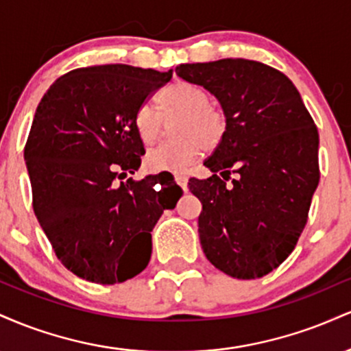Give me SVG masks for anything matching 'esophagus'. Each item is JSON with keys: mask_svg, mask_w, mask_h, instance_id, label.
Here are the masks:
<instances>
[{"mask_svg": "<svg viewBox=\"0 0 351 351\" xmlns=\"http://www.w3.org/2000/svg\"><path fill=\"white\" fill-rule=\"evenodd\" d=\"M175 180H176V183H178L180 186L183 188L184 191H186V186H188V176H186V175H183V173H176V175H175Z\"/></svg>", "mask_w": 351, "mask_h": 351, "instance_id": "1", "label": "esophagus"}]
</instances>
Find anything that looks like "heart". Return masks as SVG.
<instances>
[{"label":"heart","mask_w":351,"mask_h":351,"mask_svg":"<svg viewBox=\"0 0 351 351\" xmlns=\"http://www.w3.org/2000/svg\"><path fill=\"white\" fill-rule=\"evenodd\" d=\"M160 115L165 120L180 117L175 127L178 140L158 145L147 153L145 163L152 171H181L193 165L206 150H215L228 132V115L209 102L208 92L195 84L173 82L156 97ZM152 107L142 106L135 112L134 128L143 145H153L162 134V119Z\"/></svg>","instance_id":"obj_1"}]
</instances>
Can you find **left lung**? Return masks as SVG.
Masks as SVG:
<instances>
[{
  "label": "left lung",
  "instance_id": "left-lung-1",
  "mask_svg": "<svg viewBox=\"0 0 351 351\" xmlns=\"http://www.w3.org/2000/svg\"><path fill=\"white\" fill-rule=\"evenodd\" d=\"M176 74L211 92L228 115L226 136L204 162L213 175L188 183L203 204L201 247L228 276L263 277L307 224L320 180L315 123L292 80L257 60L180 64Z\"/></svg>",
  "mask_w": 351,
  "mask_h": 351
}]
</instances>
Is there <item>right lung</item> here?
Masks as SVG:
<instances>
[{
  "label": "right lung",
  "instance_id": "right-lung-1",
  "mask_svg": "<svg viewBox=\"0 0 351 351\" xmlns=\"http://www.w3.org/2000/svg\"><path fill=\"white\" fill-rule=\"evenodd\" d=\"M171 75L125 64L82 67L56 80L36 108L24 147L34 215L80 279L112 285L142 272L152 229L183 195L163 173L117 181L145 155L135 112Z\"/></svg>",
  "mask_w": 351,
  "mask_h": 351
}]
</instances>
